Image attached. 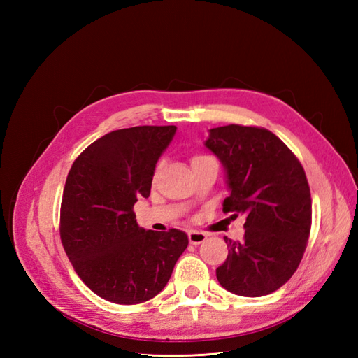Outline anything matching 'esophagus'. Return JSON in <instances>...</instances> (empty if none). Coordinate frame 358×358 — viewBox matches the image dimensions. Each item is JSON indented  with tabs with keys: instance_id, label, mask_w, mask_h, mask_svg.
<instances>
[{
	"instance_id": "obj_1",
	"label": "esophagus",
	"mask_w": 358,
	"mask_h": 358,
	"mask_svg": "<svg viewBox=\"0 0 358 358\" xmlns=\"http://www.w3.org/2000/svg\"><path fill=\"white\" fill-rule=\"evenodd\" d=\"M187 237H189V243H191V245H201L203 241H206L208 235H206V234H203V232L191 231V232L187 234Z\"/></svg>"
}]
</instances>
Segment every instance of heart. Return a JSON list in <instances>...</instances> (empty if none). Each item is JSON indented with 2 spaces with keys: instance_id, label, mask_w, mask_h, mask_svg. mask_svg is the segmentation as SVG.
<instances>
[{
  "instance_id": "obj_1",
  "label": "heart",
  "mask_w": 358,
  "mask_h": 358,
  "mask_svg": "<svg viewBox=\"0 0 358 358\" xmlns=\"http://www.w3.org/2000/svg\"><path fill=\"white\" fill-rule=\"evenodd\" d=\"M208 162H214V159H212L208 155H196V157L192 158V166L194 164H200V163H208ZM158 169H159V166H158Z\"/></svg>"
}]
</instances>
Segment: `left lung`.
I'll return each mask as SVG.
<instances>
[{
  "label": "left lung",
  "instance_id": "left-lung-1",
  "mask_svg": "<svg viewBox=\"0 0 358 358\" xmlns=\"http://www.w3.org/2000/svg\"><path fill=\"white\" fill-rule=\"evenodd\" d=\"M204 148L223 164L229 196L223 210L246 217L241 241L224 238L217 280L241 296H263L299 268L310 231L313 201L305 171L286 144L260 127L209 129Z\"/></svg>",
  "mask_w": 358,
  "mask_h": 358
}]
</instances>
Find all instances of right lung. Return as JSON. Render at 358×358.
<instances>
[{
  "label": "right lung",
  "mask_w": 358,
  "mask_h": 358,
  "mask_svg": "<svg viewBox=\"0 0 358 358\" xmlns=\"http://www.w3.org/2000/svg\"><path fill=\"white\" fill-rule=\"evenodd\" d=\"M175 126H136L106 134L75 159L67 175L59 234L85 285L117 305L154 299L189 245L183 231H146L134 204L148 199L155 166Z\"/></svg>",
  "instance_id": "right-lung-1"
}]
</instances>
